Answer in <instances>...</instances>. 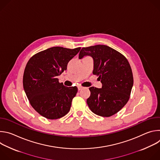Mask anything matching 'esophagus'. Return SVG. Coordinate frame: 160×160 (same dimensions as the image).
I'll return each instance as SVG.
<instances>
[{"mask_svg": "<svg viewBox=\"0 0 160 160\" xmlns=\"http://www.w3.org/2000/svg\"><path fill=\"white\" fill-rule=\"evenodd\" d=\"M82 88H83V87H82V86H80V85L78 86V90H82Z\"/></svg>", "mask_w": 160, "mask_h": 160, "instance_id": "obj_1", "label": "esophagus"}]
</instances>
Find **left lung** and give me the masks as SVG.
I'll return each mask as SVG.
<instances>
[{"mask_svg":"<svg viewBox=\"0 0 160 160\" xmlns=\"http://www.w3.org/2000/svg\"><path fill=\"white\" fill-rule=\"evenodd\" d=\"M91 56L93 74L99 76L102 88H89L87 103L96 115L109 117L118 112L128 102L133 84L131 67L126 58L104 45L83 48L78 58Z\"/></svg>","mask_w":160,"mask_h":160,"instance_id":"8db88e82","label":"left lung"}]
</instances>
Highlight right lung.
I'll use <instances>...</instances> for the list:
<instances>
[{
    "label": "right lung",
    "mask_w": 160,
    "mask_h": 160,
    "mask_svg": "<svg viewBox=\"0 0 160 160\" xmlns=\"http://www.w3.org/2000/svg\"><path fill=\"white\" fill-rule=\"evenodd\" d=\"M80 49L53 47L36 54L27 62L23 88L32 106L42 117L58 119L69 112L78 88L64 86L57 77Z\"/></svg>",
    "instance_id": "right-lung-1"
}]
</instances>
